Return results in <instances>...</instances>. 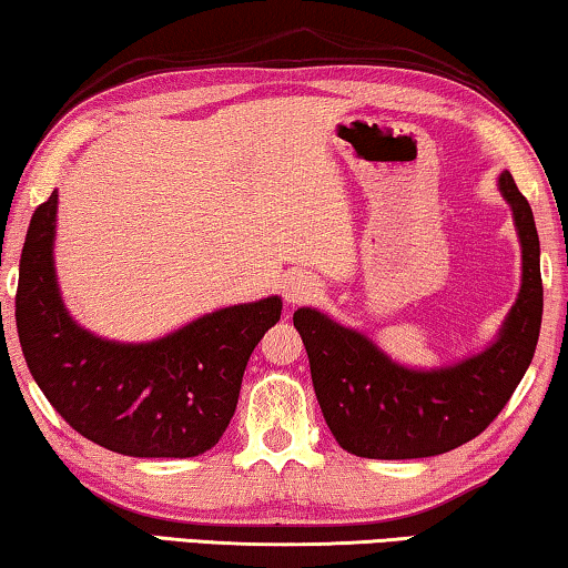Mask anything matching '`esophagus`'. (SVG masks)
<instances>
[{
    "label": "esophagus",
    "mask_w": 568,
    "mask_h": 568,
    "mask_svg": "<svg viewBox=\"0 0 568 568\" xmlns=\"http://www.w3.org/2000/svg\"><path fill=\"white\" fill-rule=\"evenodd\" d=\"M283 295H285V301L291 303V306H298V303L314 301L316 295H318V281H316V277L306 275V273L291 275L283 283Z\"/></svg>",
    "instance_id": "1"
}]
</instances>
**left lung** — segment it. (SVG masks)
Wrapping results in <instances>:
<instances>
[{"label": "left lung", "mask_w": 568, "mask_h": 568, "mask_svg": "<svg viewBox=\"0 0 568 568\" xmlns=\"http://www.w3.org/2000/svg\"><path fill=\"white\" fill-rule=\"evenodd\" d=\"M499 193L513 207L520 236L523 285L499 337L484 353L437 371H414L322 311L293 314L318 406L347 453L378 460L447 453L481 435L515 394L540 334V242L530 203L509 172L499 174Z\"/></svg>", "instance_id": "1"}]
</instances>
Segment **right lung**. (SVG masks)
I'll list each match as a JSON object with an SVG mask.
<instances>
[{
	"label": "right lung",
	"mask_w": 568,
	"mask_h": 568,
	"mask_svg": "<svg viewBox=\"0 0 568 568\" xmlns=\"http://www.w3.org/2000/svg\"><path fill=\"white\" fill-rule=\"evenodd\" d=\"M59 193L36 207L20 257L14 318L22 355L48 402L87 440L133 458H193L221 440L244 367L277 295L219 308L154 342L94 337L63 308L53 267Z\"/></svg>",
	"instance_id": "1"
}]
</instances>
